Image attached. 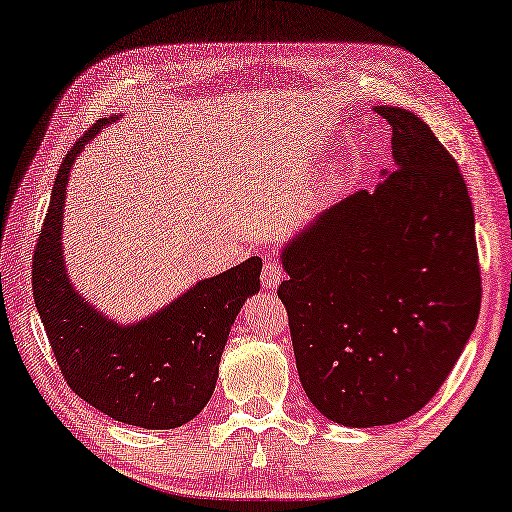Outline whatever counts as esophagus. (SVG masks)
Listing matches in <instances>:
<instances>
[{"label": "esophagus", "instance_id": "obj_1", "mask_svg": "<svg viewBox=\"0 0 512 512\" xmlns=\"http://www.w3.org/2000/svg\"><path fill=\"white\" fill-rule=\"evenodd\" d=\"M282 280H285V271H282V266L276 262V257L266 255L264 269H262V287L266 292H273V289L280 287Z\"/></svg>", "mask_w": 512, "mask_h": 512}]
</instances>
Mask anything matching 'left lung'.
<instances>
[{
    "label": "left lung",
    "mask_w": 512,
    "mask_h": 512,
    "mask_svg": "<svg viewBox=\"0 0 512 512\" xmlns=\"http://www.w3.org/2000/svg\"><path fill=\"white\" fill-rule=\"evenodd\" d=\"M393 126L395 172L308 220L280 248L278 287L301 386L345 427L400 423L453 370L480 312L476 223L460 167L414 112Z\"/></svg>",
    "instance_id": "obj_1"
}]
</instances>
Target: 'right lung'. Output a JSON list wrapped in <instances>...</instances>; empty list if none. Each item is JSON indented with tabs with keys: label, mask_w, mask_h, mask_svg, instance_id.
Returning a JSON list of instances; mask_svg holds the SVG:
<instances>
[{
	"label": "right lung",
	"mask_w": 512,
	"mask_h": 512,
	"mask_svg": "<svg viewBox=\"0 0 512 512\" xmlns=\"http://www.w3.org/2000/svg\"><path fill=\"white\" fill-rule=\"evenodd\" d=\"M121 117L96 121L59 167L34 250V301L66 384L82 400L119 423L172 430L193 421L211 400L234 319L248 296L259 292L262 259L248 257L197 280L163 308L128 324L78 292L64 257L68 177L87 144Z\"/></svg>",
	"instance_id": "obj_1"
}]
</instances>
